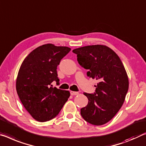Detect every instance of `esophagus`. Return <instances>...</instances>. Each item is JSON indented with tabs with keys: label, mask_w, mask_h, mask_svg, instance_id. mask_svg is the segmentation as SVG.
I'll return each mask as SVG.
<instances>
[{
	"label": "esophagus",
	"mask_w": 146,
	"mask_h": 146,
	"mask_svg": "<svg viewBox=\"0 0 146 146\" xmlns=\"http://www.w3.org/2000/svg\"><path fill=\"white\" fill-rule=\"evenodd\" d=\"M70 94H71V95H72V96H76V95H78V92H73V91H70Z\"/></svg>",
	"instance_id": "obj_1"
}]
</instances>
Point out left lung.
<instances>
[{"label": "left lung", "instance_id": "1", "mask_svg": "<svg viewBox=\"0 0 146 146\" xmlns=\"http://www.w3.org/2000/svg\"><path fill=\"white\" fill-rule=\"evenodd\" d=\"M87 76L99 82L94 94L84 93L88 103L80 109L85 121L94 125L107 123L123 105L129 89L125 69L116 53L105 45L85 46L73 50Z\"/></svg>", "mask_w": 146, "mask_h": 146}]
</instances>
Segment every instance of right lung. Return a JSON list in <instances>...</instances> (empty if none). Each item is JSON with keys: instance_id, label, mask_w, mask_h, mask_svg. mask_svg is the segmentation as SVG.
Wrapping results in <instances>:
<instances>
[{"instance_id": "obj_1", "label": "right lung", "mask_w": 146, "mask_h": 146, "mask_svg": "<svg viewBox=\"0 0 146 146\" xmlns=\"http://www.w3.org/2000/svg\"><path fill=\"white\" fill-rule=\"evenodd\" d=\"M70 50L68 47L45 44L32 50L21 66L16 90L25 109L37 121L56 117L70 96L69 91L51 85L53 81L59 82L57 66Z\"/></svg>"}]
</instances>
